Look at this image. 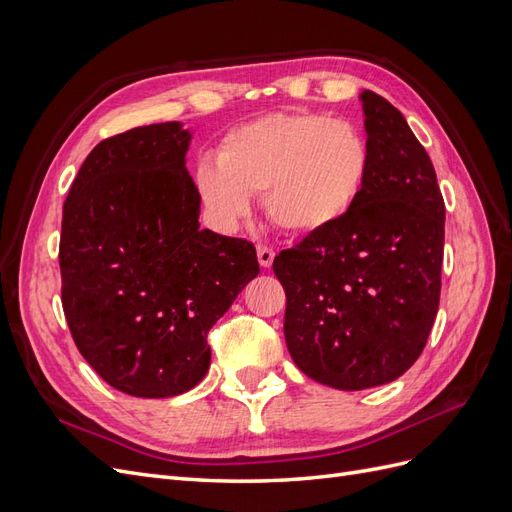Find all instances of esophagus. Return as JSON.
Returning <instances> with one entry per match:
<instances>
[{"instance_id": "obj_1", "label": "esophagus", "mask_w": 512, "mask_h": 512, "mask_svg": "<svg viewBox=\"0 0 512 512\" xmlns=\"http://www.w3.org/2000/svg\"><path fill=\"white\" fill-rule=\"evenodd\" d=\"M256 252H258V262H260V267H271L273 265V258H275V250L271 245H267V243H258L256 245Z\"/></svg>"}]
</instances>
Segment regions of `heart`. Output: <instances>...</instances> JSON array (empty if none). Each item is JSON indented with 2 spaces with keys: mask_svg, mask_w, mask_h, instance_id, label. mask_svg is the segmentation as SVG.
<instances>
[{
  "mask_svg": "<svg viewBox=\"0 0 512 512\" xmlns=\"http://www.w3.org/2000/svg\"><path fill=\"white\" fill-rule=\"evenodd\" d=\"M371 173L363 130L320 113H275L232 128L215 162L194 170L198 198L222 226L250 213L262 194L267 218L284 232L314 237L344 222Z\"/></svg>",
  "mask_w": 512,
  "mask_h": 512,
  "instance_id": "obj_1",
  "label": "heart"
}]
</instances>
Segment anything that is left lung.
I'll return each mask as SVG.
<instances>
[{
    "instance_id": "8db88e82",
    "label": "left lung",
    "mask_w": 512,
    "mask_h": 512,
    "mask_svg": "<svg viewBox=\"0 0 512 512\" xmlns=\"http://www.w3.org/2000/svg\"><path fill=\"white\" fill-rule=\"evenodd\" d=\"M361 100L371 173L359 205L273 260L292 361L342 391L391 382L421 356L444 258V198L425 147L389 100Z\"/></svg>"
}]
</instances>
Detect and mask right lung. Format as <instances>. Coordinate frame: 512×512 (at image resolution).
Here are the masks:
<instances>
[{"instance_id":"right-lung-1","label":"right lung","mask_w":512,"mask_h":512,"mask_svg":"<svg viewBox=\"0 0 512 512\" xmlns=\"http://www.w3.org/2000/svg\"><path fill=\"white\" fill-rule=\"evenodd\" d=\"M188 145L179 121L104 138L64 203L72 339L104 382L134 397L194 389L211 363L207 333L260 271L254 243L198 228Z\"/></svg>"}]
</instances>
